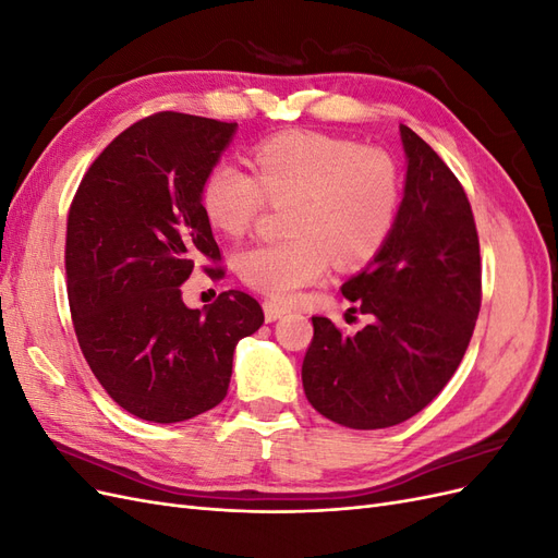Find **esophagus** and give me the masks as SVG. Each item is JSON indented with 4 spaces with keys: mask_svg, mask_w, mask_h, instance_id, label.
<instances>
[{
    "mask_svg": "<svg viewBox=\"0 0 558 558\" xmlns=\"http://www.w3.org/2000/svg\"><path fill=\"white\" fill-rule=\"evenodd\" d=\"M263 310H265V320H267V324H272V320L281 318L286 312H289L283 305H277V302H272V300H267L265 305H263Z\"/></svg>",
    "mask_w": 558,
    "mask_h": 558,
    "instance_id": "34e87169",
    "label": "esophagus"
}]
</instances>
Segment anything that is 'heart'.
I'll return each mask as SVG.
<instances>
[{
  "label": "heart",
  "mask_w": 558,
  "mask_h": 558,
  "mask_svg": "<svg viewBox=\"0 0 558 558\" xmlns=\"http://www.w3.org/2000/svg\"><path fill=\"white\" fill-rule=\"evenodd\" d=\"M256 177L230 160L218 162L202 185L209 223L232 238L244 234L265 207L293 205L289 242H258L234 256V269L253 291L293 300L324 281L332 258L359 265L391 234L400 209V174L379 148L312 130H293L263 142Z\"/></svg>",
  "instance_id": "1"
}]
</instances>
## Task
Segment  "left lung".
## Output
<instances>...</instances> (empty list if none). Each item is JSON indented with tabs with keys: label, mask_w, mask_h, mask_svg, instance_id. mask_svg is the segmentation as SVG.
<instances>
[{
	"label": "left lung",
	"mask_w": 558,
	"mask_h": 558,
	"mask_svg": "<svg viewBox=\"0 0 558 558\" xmlns=\"http://www.w3.org/2000/svg\"><path fill=\"white\" fill-rule=\"evenodd\" d=\"M402 199L396 226L342 295L373 316L342 335L312 316L302 361L312 408L335 424L377 430L402 424L442 391L475 330L482 302L480 240L470 202L445 160L400 125Z\"/></svg>",
	"instance_id": "obj_1"
}]
</instances>
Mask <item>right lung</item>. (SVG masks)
<instances>
[{"label":"right lung","instance_id":"right-lung-1","mask_svg":"<svg viewBox=\"0 0 558 558\" xmlns=\"http://www.w3.org/2000/svg\"><path fill=\"white\" fill-rule=\"evenodd\" d=\"M238 123L165 111L130 125L83 177L66 218V295L78 347L113 402L154 424H179L228 393L234 347L263 310L226 291L185 307L181 283L221 260L202 185ZM221 275V272H218Z\"/></svg>","mask_w":558,"mask_h":558}]
</instances>
